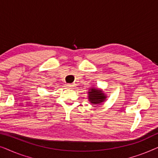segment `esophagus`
<instances>
[{"instance_id":"1","label":"esophagus","mask_w":158,"mask_h":158,"mask_svg":"<svg viewBox=\"0 0 158 158\" xmlns=\"http://www.w3.org/2000/svg\"><path fill=\"white\" fill-rule=\"evenodd\" d=\"M75 85L74 83H68V84H67V86H68V88H74Z\"/></svg>"}]
</instances>
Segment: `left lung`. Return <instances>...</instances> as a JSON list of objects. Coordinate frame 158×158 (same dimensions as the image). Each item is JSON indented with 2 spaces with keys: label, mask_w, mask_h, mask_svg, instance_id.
Masks as SVG:
<instances>
[{
  "label": "left lung",
  "mask_w": 158,
  "mask_h": 158,
  "mask_svg": "<svg viewBox=\"0 0 158 158\" xmlns=\"http://www.w3.org/2000/svg\"><path fill=\"white\" fill-rule=\"evenodd\" d=\"M88 97H89V101L93 103L97 104L100 103L105 101L106 96L104 94H103L102 91L100 90L96 89V88H91V90L88 92Z\"/></svg>",
  "instance_id": "obj_1"
}]
</instances>
